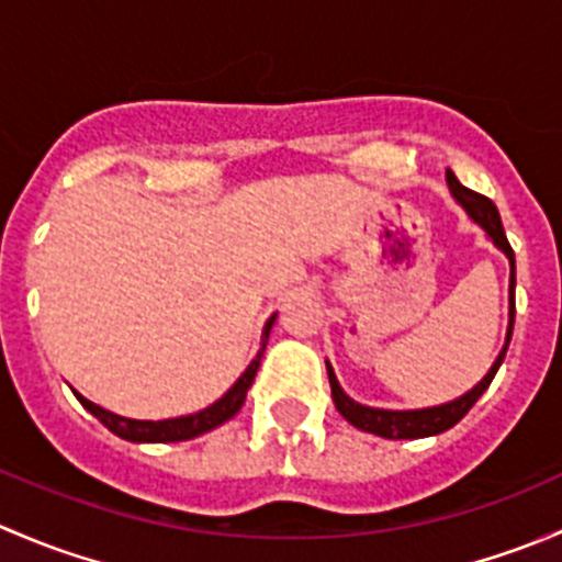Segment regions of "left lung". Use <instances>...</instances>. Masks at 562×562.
I'll use <instances>...</instances> for the list:
<instances>
[{
  "instance_id": "left-lung-1",
  "label": "left lung",
  "mask_w": 562,
  "mask_h": 562,
  "mask_svg": "<svg viewBox=\"0 0 562 562\" xmlns=\"http://www.w3.org/2000/svg\"><path fill=\"white\" fill-rule=\"evenodd\" d=\"M446 181H449V190L454 195V201L459 206L468 212V217L473 223H479L481 228L486 231V236L492 239V245L497 249H503L508 258V266H512V280H508V331H506V345L503 350L497 353L495 364L492 370L486 372L484 381L479 386H473L468 394L457 396V400L446 402V405H435V407H422V411H383V407H367L361 402L350 400L345 394L342 386H339L337 375H334L331 364L326 361V370H328V383H331V396H334V405L337 411L342 413L345 422L353 424L356 429H364V432L372 435H381V438L389 440H413V438H429V435H440L446 429L454 427L457 422H462L464 413L479 402V396L490 389L492 378L495 372L501 370L503 359H506V350L508 342H512V331H514V291H517V260H514V249L508 245L506 239V231H503L501 223V212H497L495 203L490 201L486 195H479V192L468 190L464 184H459V179L451 171H446Z\"/></svg>"
}]
</instances>
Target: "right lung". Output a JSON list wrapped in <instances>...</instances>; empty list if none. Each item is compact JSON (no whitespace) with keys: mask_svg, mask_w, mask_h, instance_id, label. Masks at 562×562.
Returning a JSON list of instances; mask_svg holds the SVG:
<instances>
[{"mask_svg":"<svg viewBox=\"0 0 562 562\" xmlns=\"http://www.w3.org/2000/svg\"><path fill=\"white\" fill-rule=\"evenodd\" d=\"M274 317L277 315H271L269 321H266L263 337H260L258 356L249 361V367L245 372H241L239 381H236L234 386L225 391V394L220 396L214 405L203 407V411H198V413H190V416L166 418V422H138V418L116 416V413H111V411H105V407L94 405V402H89L87 396H81L78 391H72V394L78 396V402H81V405L87 407V411L92 413L94 418H100V424H103V427L111 429V432L119 435V438L133 440V443H179V440L198 438V435H203V432H209V429L220 427V424H225L228 418H234L236 413L241 411V405H245V400H247V389L252 386L255 372H258L260 359H263V350H266V342H269V331H271V326H274Z\"/></svg>","mask_w":562,"mask_h":562,"instance_id":"add662e5","label":"right lung"}]
</instances>
